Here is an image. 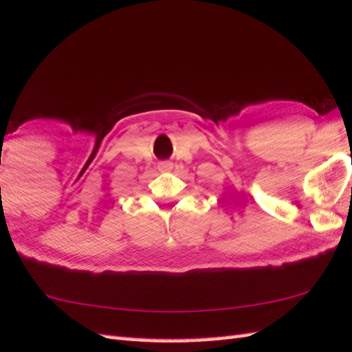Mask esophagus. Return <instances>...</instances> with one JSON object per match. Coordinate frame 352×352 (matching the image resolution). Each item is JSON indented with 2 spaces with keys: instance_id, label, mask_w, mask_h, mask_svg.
<instances>
[{
  "instance_id": "obj_1",
  "label": "esophagus",
  "mask_w": 352,
  "mask_h": 352,
  "mask_svg": "<svg viewBox=\"0 0 352 352\" xmlns=\"http://www.w3.org/2000/svg\"><path fill=\"white\" fill-rule=\"evenodd\" d=\"M172 169V163L170 162H160L158 163V170L162 172H168Z\"/></svg>"
}]
</instances>
